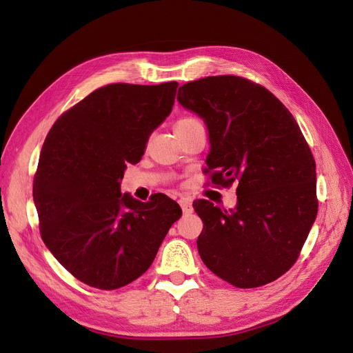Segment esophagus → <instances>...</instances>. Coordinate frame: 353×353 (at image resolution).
Returning <instances> with one entry per match:
<instances>
[{
    "label": "esophagus",
    "instance_id": "esophagus-1",
    "mask_svg": "<svg viewBox=\"0 0 353 353\" xmlns=\"http://www.w3.org/2000/svg\"><path fill=\"white\" fill-rule=\"evenodd\" d=\"M178 203H179V206H181V209H183L184 213H191V212H193V203H191L187 197H181L178 200Z\"/></svg>",
    "mask_w": 353,
    "mask_h": 353
}]
</instances>
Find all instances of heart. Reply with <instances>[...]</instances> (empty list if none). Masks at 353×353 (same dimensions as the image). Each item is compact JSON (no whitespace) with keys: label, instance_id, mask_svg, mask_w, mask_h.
I'll return each instance as SVG.
<instances>
[{"label":"heart","instance_id":"heart-1","mask_svg":"<svg viewBox=\"0 0 353 353\" xmlns=\"http://www.w3.org/2000/svg\"><path fill=\"white\" fill-rule=\"evenodd\" d=\"M200 122L196 119V117H191V116H185V117H181V119L176 122L175 128H185V126H193V125H199Z\"/></svg>","mask_w":353,"mask_h":353}]
</instances>
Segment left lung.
Wrapping results in <instances>:
<instances>
[{"label": "left lung", "mask_w": 353, "mask_h": 353, "mask_svg": "<svg viewBox=\"0 0 353 353\" xmlns=\"http://www.w3.org/2000/svg\"><path fill=\"white\" fill-rule=\"evenodd\" d=\"M176 99L206 123L212 183L237 185L234 209L193 203L203 263L240 288L276 280L296 262L318 212L315 160L301 128L272 92L232 74L188 82Z\"/></svg>", "instance_id": "obj_1"}]
</instances>
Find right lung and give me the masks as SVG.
I'll use <instances>...</instances> for the list:
<instances>
[{
  "label": "right lung",
  "mask_w": 353,
  "mask_h": 353,
  "mask_svg": "<svg viewBox=\"0 0 353 353\" xmlns=\"http://www.w3.org/2000/svg\"><path fill=\"white\" fill-rule=\"evenodd\" d=\"M178 83H110L63 113L42 145L34 178L41 237L79 281L101 290L132 283L153 263L178 203L121 193L126 163L141 160L172 112Z\"/></svg>",
  "instance_id": "add662e5"
}]
</instances>
